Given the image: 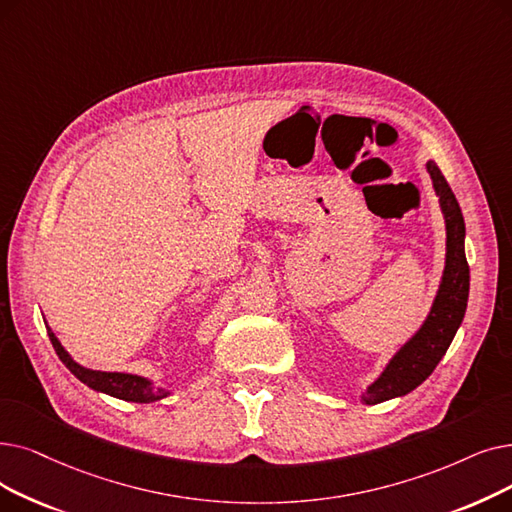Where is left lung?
I'll use <instances>...</instances> for the list:
<instances>
[{"mask_svg":"<svg viewBox=\"0 0 512 512\" xmlns=\"http://www.w3.org/2000/svg\"><path fill=\"white\" fill-rule=\"evenodd\" d=\"M435 192L446 217V270L431 314L416 335L395 353L385 372L362 395L366 404H381L416 389L446 355L469 301V263L464 255V219L456 196L435 161L427 163Z\"/></svg>","mask_w":512,"mask_h":512,"instance_id":"left-lung-1","label":"left lung"}]
</instances>
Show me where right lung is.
<instances>
[{
	"label": "right lung",
	"mask_w": 512,
	"mask_h": 512,
	"mask_svg": "<svg viewBox=\"0 0 512 512\" xmlns=\"http://www.w3.org/2000/svg\"><path fill=\"white\" fill-rule=\"evenodd\" d=\"M48 335H50V341L58 353V358L62 360V364L69 368L77 376V379L81 383H85L87 387L108 393L113 397H119V399H125V402H138V404L157 402V399L167 395L165 389H154L150 381H146V379H142V376H136V374L100 372V370H90V368L79 366L77 362H73L71 355L64 351V347L60 345V341L56 339V335L50 328H48Z\"/></svg>",
	"instance_id": "1"
}]
</instances>
